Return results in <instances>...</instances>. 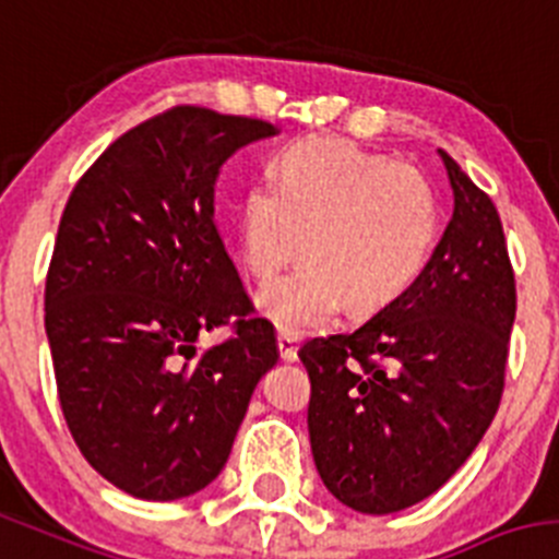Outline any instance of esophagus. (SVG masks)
Masks as SVG:
<instances>
[{"mask_svg":"<svg viewBox=\"0 0 559 559\" xmlns=\"http://www.w3.org/2000/svg\"><path fill=\"white\" fill-rule=\"evenodd\" d=\"M276 346H280V357H283L285 362L296 360V352H299V341H296L294 335H288V332H280V337H276Z\"/></svg>","mask_w":559,"mask_h":559,"instance_id":"34e87169","label":"esophagus"}]
</instances>
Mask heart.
Returning a JSON list of instances; mask_svg holds the SVG:
<instances>
[{
	"instance_id": "b5f03b06",
	"label": "heart",
	"mask_w": 559,
	"mask_h": 559,
	"mask_svg": "<svg viewBox=\"0 0 559 559\" xmlns=\"http://www.w3.org/2000/svg\"><path fill=\"white\" fill-rule=\"evenodd\" d=\"M240 254L258 280L310 258L258 290L260 313L285 332L324 324L346 301L366 316L416 283L438 238V199L409 163L343 138H305L280 152L274 182L246 188Z\"/></svg>"
}]
</instances>
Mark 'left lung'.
<instances>
[{
    "label": "left lung",
    "instance_id": "8db88e82",
    "mask_svg": "<svg viewBox=\"0 0 559 559\" xmlns=\"http://www.w3.org/2000/svg\"><path fill=\"white\" fill-rule=\"evenodd\" d=\"M438 152L454 213L416 283L357 330L299 349L316 468L357 513H399L447 485L504 391L515 321L504 229L488 193Z\"/></svg>",
    "mask_w": 559,
    "mask_h": 559
}]
</instances>
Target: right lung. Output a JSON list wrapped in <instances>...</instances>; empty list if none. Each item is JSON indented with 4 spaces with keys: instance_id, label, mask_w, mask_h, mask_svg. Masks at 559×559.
Masks as SVG:
<instances>
[{
    "instance_id": "1",
    "label": "right lung",
    "mask_w": 559,
    "mask_h": 559,
    "mask_svg": "<svg viewBox=\"0 0 559 559\" xmlns=\"http://www.w3.org/2000/svg\"><path fill=\"white\" fill-rule=\"evenodd\" d=\"M276 127L179 105L82 174L46 274V337L71 438L146 501L222 474L260 377L280 360L216 229L218 168ZM234 335L199 353L202 331Z\"/></svg>"
}]
</instances>
